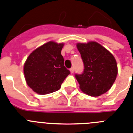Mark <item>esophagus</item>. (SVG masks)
<instances>
[{
	"mask_svg": "<svg viewBox=\"0 0 133 133\" xmlns=\"http://www.w3.org/2000/svg\"><path fill=\"white\" fill-rule=\"evenodd\" d=\"M74 70H75V69H74V68H71L70 69V72L72 74L73 72H74Z\"/></svg>",
	"mask_w": 133,
	"mask_h": 133,
	"instance_id": "esophagus-1",
	"label": "esophagus"
}]
</instances>
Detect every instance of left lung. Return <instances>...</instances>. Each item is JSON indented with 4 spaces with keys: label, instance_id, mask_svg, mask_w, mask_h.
<instances>
[{
    "label": "left lung",
    "instance_id": "obj_1",
    "mask_svg": "<svg viewBox=\"0 0 133 133\" xmlns=\"http://www.w3.org/2000/svg\"><path fill=\"white\" fill-rule=\"evenodd\" d=\"M84 64L83 72L75 75L82 92L98 97L109 90L117 75V65L113 55L95 41L77 43Z\"/></svg>",
    "mask_w": 133,
    "mask_h": 133
}]
</instances>
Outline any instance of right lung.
Segmentation results:
<instances>
[{"mask_svg":"<svg viewBox=\"0 0 133 133\" xmlns=\"http://www.w3.org/2000/svg\"><path fill=\"white\" fill-rule=\"evenodd\" d=\"M63 43L50 41L33 51L24 64L27 84L35 92L47 95L59 90L70 70L61 55Z\"/></svg>","mask_w":133,"mask_h":133,"instance_id":"obj_1","label":"right lung"}]
</instances>
